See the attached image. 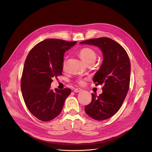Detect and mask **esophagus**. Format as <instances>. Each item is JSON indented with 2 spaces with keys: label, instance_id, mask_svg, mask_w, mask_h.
Segmentation results:
<instances>
[{
  "label": "esophagus",
  "instance_id": "obj_1",
  "mask_svg": "<svg viewBox=\"0 0 152 152\" xmlns=\"http://www.w3.org/2000/svg\"><path fill=\"white\" fill-rule=\"evenodd\" d=\"M73 91H74V92H75V93H78V92L81 91H82V89H80V88H75V89L73 90Z\"/></svg>",
  "mask_w": 152,
  "mask_h": 152
}]
</instances>
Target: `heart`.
Here are the masks:
<instances>
[{"instance_id":"b5f03b06","label":"heart","mask_w":152,"mask_h":152,"mask_svg":"<svg viewBox=\"0 0 152 152\" xmlns=\"http://www.w3.org/2000/svg\"><path fill=\"white\" fill-rule=\"evenodd\" d=\"M79 54L80 57L84 60L87 64L90 61H95L96 58V54L95 51L90 48H84L80 50ZM65 61H64L63 63V66H65ZM77 82L79 84H83V80L81 79H79L77 80Z\"/></svg>"}]
</instances>
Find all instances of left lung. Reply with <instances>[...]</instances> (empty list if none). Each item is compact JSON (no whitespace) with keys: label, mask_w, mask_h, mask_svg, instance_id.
<instances>
[{"label":"left lung","mask_w":152,"mask_h":152,"mask_svg":"<svg viewBox=\"0 0 152 152\" xmlns=\"http://www.w3.org/2000/svg\"><path fill=\"white\" fill-rule=\"evenodd\" d=\"M81 44L98 47L103 53V62L93 77L96 86L103 85L99 96L91 94L92 101L86 105V113L98 121L108 119L121 108L128 93L131 65L126 51L116 41L99 37L82 41Z\"/></svg>","instance_id":"left-lung-1"}]
</instances>
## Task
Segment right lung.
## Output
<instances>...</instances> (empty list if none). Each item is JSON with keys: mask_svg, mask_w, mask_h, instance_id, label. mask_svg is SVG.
I'll return each instance as SVG.
<instances>
[{"mask_svg": "<svg viewBox=\"0 0 152 152\" xmlns=\"http://www.w3.org/2000/svg\"><path fill=\"white\" fill-rule=\"evenodd\" d=\"M76 42L48 39L36 44L25 61L21 90L25 103L38 119L47 122L61 112L70 88L50 90L53 77L62 75L65 52Z\"/></svg>", "mask_w": 152, "mask_h": 152, "instance_id": "1", "label": "right lung"}]
</instances>
